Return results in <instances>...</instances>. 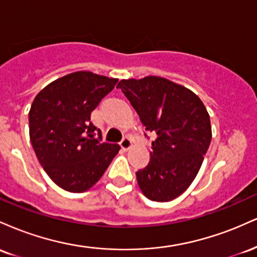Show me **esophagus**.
Listing matches in <instances>:
<instances>
[{"instance_id":"obj_1","label":"esophagus","mask_w":257,"mask_h":257,"mask_svg":"<svg viewBox=\"0 0 257 257\" xmlns=\"http://www.w3.org/2000/svg\"><path fill=\"white\" fill-rule=\"evenodd\" d=\"M119 145H120V147H122L123 150H125V151H126V150H129L132 147V140L128 137L123 138L122 141H120V143H119Z\"/></svg>"}]
</instances>
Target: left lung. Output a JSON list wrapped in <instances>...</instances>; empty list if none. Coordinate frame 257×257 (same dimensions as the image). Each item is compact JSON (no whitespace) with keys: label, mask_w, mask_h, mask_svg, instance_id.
<instances>
[{"label":"left lung","mask_w":257,"mask_h":257,"mask_svg":"<svg viewBox=\"0 0 257 257\" xmlns=\"http://www.w3.org/2000/svg\"><path fill=\"white\" fill-rule=\"evenodd\" d=\"M117 88L156 135L149 164L137 172L139 187L153 202L175 199L192 184L210 145L204 104L192 90L157 76L122 79Z\"/></svg>","instance_id":"8db88e82"}]
</instances>
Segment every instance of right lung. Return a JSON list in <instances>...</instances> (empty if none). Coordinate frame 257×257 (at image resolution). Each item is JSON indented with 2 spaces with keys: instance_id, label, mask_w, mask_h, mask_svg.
I'll use <instances>...</instances> for the list:
<instances>
[{
  "instance_id": "right-lung-1",
  "label": "right lung",
  "mask_w": 257,
  "mask_h": 257,
  "mask_svg": "<svg viewBox=\"0 0 257 257\" xmlns=\"http://www.w3.org/2000/svg\"><path fill=\"white\" fill-rule=\"evenodd\" d=\"M117 81L89 71L73 72L49 83L32 102L31 145L44 172L65 191L89 190L119 151L117 144L102 143L101 132L90 120L91 111Z\"/></svg>"
}]
</instances>
